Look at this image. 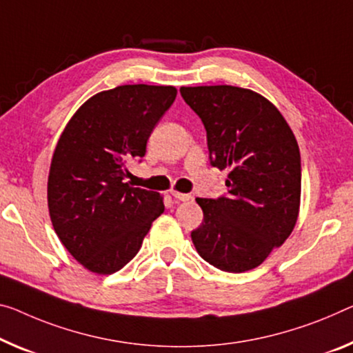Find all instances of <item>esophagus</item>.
<instances>
[{
    "instance_id": "1",
    "label": "esophagus",
    "mask_w": 353,
    "mask_h": 353,
    "mask_svg": "<svg viewBox=\"0 0 353 353\" xmlns=\"http://www.w3.org/2000/svg\"><path fill=\"white\" fill-rule=\"evenodd\" d=\"M170 194L175 197L176 200H181V202H188V200H191V194H184V192H178V191H170Z\"/></svg>"
}]
</instances>
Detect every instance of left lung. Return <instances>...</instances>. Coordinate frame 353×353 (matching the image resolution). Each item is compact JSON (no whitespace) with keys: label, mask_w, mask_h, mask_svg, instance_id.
<instances>
[{"label":"left lung","mask_w":353,"mask_h":353,"mask_svg":"<svg viewBox=\"0 0 353 353\" xmlns=\"http://www.w3.org/2000/svg\"><path fill=\"white\" fill-rule=\"evenodd\" d=\"M207 129L211 165L229 169L227 197L195 199L203 211L191 238L200 257L229 273L259 267L294 230L301 159L294 132L262 94L232 85L181 86Z\"/></svg>","instance_id":"1"}]
</instances>
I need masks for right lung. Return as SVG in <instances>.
Instances as JSON below:
<instances>
[{"mask_svg": "<svg viewBox=\"0 0 353 353\" xmlns=\"http://www.w3.org/2000/svg\"><path fill=\"white\" fill-rule=\"evenodd\" d=\"M176 97L175 86L121 85L80 105L59 135L48 172V213L59 241L79 263L112 274L135 257L162 195L124 183L128 162Z\"/></svg>", "mask_w": 353, "mask_h": 353, "instance_id": "add662e5", "label": "right lung"}]
</instances>
